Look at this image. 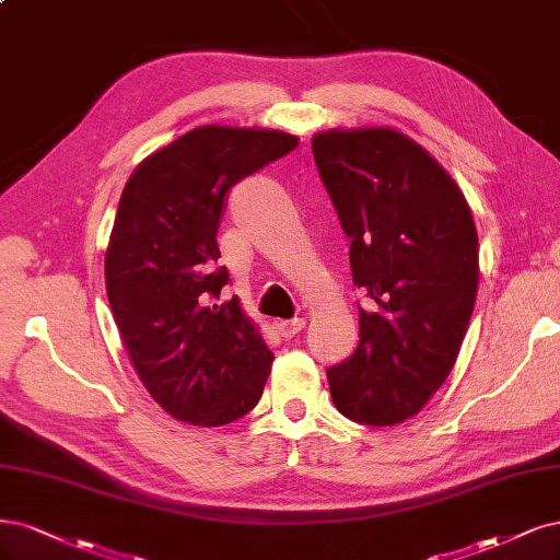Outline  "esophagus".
I'll return each instance as SVG.
<instances>
[{"label": "esophagus", "mask_w": 560, "mask_h": 560, "mask_svg": "<svg viewBox=\"0 0 560 560\" xmlns=\"http://www.w3.org/2000/svg\"><path fill=\"white\" fill-rule=\"evenodd\" d=\"M303 329H305V319H303V317H296V319H292V322H278V331H280V336L287 338V340L299 336Z\"/></svg>", "instance_id": "34e87169"}]
</instances>
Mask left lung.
<instances>
[{"mask_svg": "<svg viewBox=\"0 0 560 560\" xmlns=\"http://www.w3.org/2000/svg\"><path fill=\"white\" fill-rule=\"evenodd\" d=\"M322 183L350 238L359 345L326 371L336 408L369 427L415 417L452 373L479 282L464 191L419 143L389 127L313 139Z\"/></svg>", "mask_w": 560, "mask_h": 560, "instance_id": "left-lung-1", "label": "left lung"}]
</instances>
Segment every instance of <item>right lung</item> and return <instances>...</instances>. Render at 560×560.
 Returning <instances> with one entry per match:
<instances>
[{"instance_id": "1", "label": "right lung", "mask_w": 560, "mask_h": 560, "mask_svg": "<svg viewBox=\"0 0 560 560\" xmlns=\"http://www.w3.org/2000/svg\"><path fill=\"white\" fill-rule=\"evenodd\" d=\"M299 145L278 129L206 125L131 173L106 249V292L133 371L162 410L195 427L247 415L273 352L229 282L218 229L229 189Z\"/></svg>"}]
</instances>
